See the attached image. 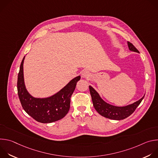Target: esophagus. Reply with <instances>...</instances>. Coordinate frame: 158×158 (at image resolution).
<instances>
[{
	"mask_svg": "<svg viewBox=\"0 0 158 158\" xmlns=\"http://www.w3.org/2000/svg\"><path fill=\"white\" fill-rule=\"evenodd\" d=\"M81 76L83 78H89L90 77V73H89V71L85 70V71H83L82 72V74H81Z\"/></svg>",
	"mask_w": 158,
	"mask_h": 158,
	"instance_id": "obj_1",
	"label": "esophagus"
}]
</instances>
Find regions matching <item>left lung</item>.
I'll return each mask as SVG.
<instances>
[{
	"label": "left lung",
	"instance_id": "8db88e82",
	"mask_svg": "<svg viewBox=\"0 0 158 158\" xmlns=\"http://www.w3.org/2000/svg\"><path fill=\"white\" fill-rule=\"evenodd\" d=\"M127 45L130 51L139 53L131 42H127ZM89 87L93 106L97 112L102 116L113 120H122L129 117L136 110L144 97V96L139 101L126 106H115L105 102L92 86L89 85Z\"/></svg>",
	"mask_w": 158,
	"mask_h": 158
}]
</instances>
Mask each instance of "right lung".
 I'll return each instance as SVG.
<instances>
[{
    "mask_svg": "<svg viewBox=\"0 0 158 158\" xmlns=\"http://www.w3.org/2000/svg\"><path fill=\"white\" fill-rule=\"evenodd\" d=\"M22 60L17 78L18 96L22 107L35 121L41 123H51L62 119L70 108L71 97L81 76L72 79L65 87L52 96L37 98L31 96L26 87Z\"/></svg>",
    "mask_w": 158,
    "mask_h": 158,
    "instance_id": "add662e5",
    "label": "right lung"
}]
</instances>
